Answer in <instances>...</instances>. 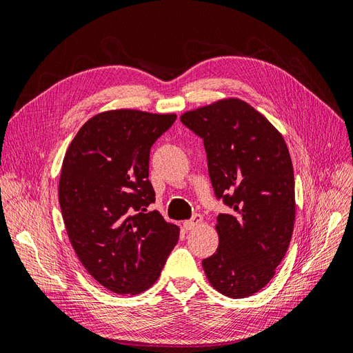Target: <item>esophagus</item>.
I'll return each mask as SVG.
<instances>
[{"label": "esophagus", "mask_w": 353, "mask_h": 353, "mask_svg": "<svg viewBox=\"0 0 353 353\" xmlns=\"http://www.w3.org/2000/svg\"><path fill=\"white\" fill-rule=\"evenodd\" d=\"M201 221H203V216L200 215V213H194L193 218H191V219H188V221H185V222H184V228H185V230H193L194 227L200 225Z\"/></svg>", "instance_id": "esophagus-1"}]
</instances>
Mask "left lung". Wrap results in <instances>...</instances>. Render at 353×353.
<instances>
[{
  "label": "left lung",
  "mask_w": 353,
  "mask_h": 353,
  "mask_svg": "<svg viewBox=\"0 0 353 353\" xmlns=\"http://www.w3.org/2000/svg\"><path fill=\"white\" fill-rule=\"evenodd\" d=\"M199 135L218 200L216 252L201 265L222 294L243 299L268 284L292 240L294 174L284 138L263 114L228 99L181 116Z\"/></svg>",
  "instance_id": "obj_1"
}]
</instances>
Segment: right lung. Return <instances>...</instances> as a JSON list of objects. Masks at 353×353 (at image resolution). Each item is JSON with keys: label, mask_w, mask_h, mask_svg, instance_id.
I'll return each instance as SVG.
<instances>
[{"label": "right lung", "mask_w": 353, "mask_h": 353, "mask_svg": "<svg viewBox=\"0 0 353 353\" xmlns=\"http://www.w3.org/2000/svg\"><path fill=\"white\" fill-rule=\"evenodd\" d=\"M175 114L110 110L74 135L63 159L59 201L74 253L108 290L138 294L159 279L179 228L166 222L148 181L150 148Z\"/></svg>", "instance_id": "1"}]
</instances>
